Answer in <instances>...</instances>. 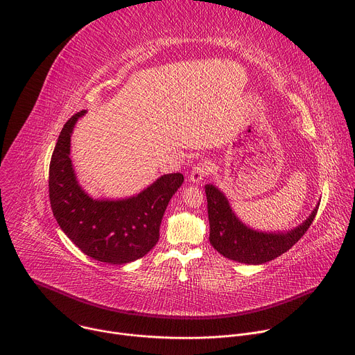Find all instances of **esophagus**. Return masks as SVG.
<instances>
[{"label":"esophagus","instance_id":"obj_1","mask_svg":"<svg viewBox=\"0 0 355 355\" xmlns=\"http://www.w3.org/2000/svg\"><path fill=\"white\" fill-rule=\"evenodd\" d=\"M211 173H212V164H211V162H208V160H200V162L192 168L189 178H191L192 182H196V184H198V182H200L204 178L209 177Z\"/></svg>","mask_w":355,"mask_h":355}]
</instances>
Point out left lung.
<instances>
[{"mask_svg": "<svg viewBox=\"0 0 355 355\" xmlns=\"http://www.w3.org/2000/svg\"><path fill=\"white\" fill-rule=\"evenodd\" d=\"M209 216V241L226 259L244 264H263L288 251L306 233L318 208L296 229L288 233H261L244 226L232 212L225 195L214 185H205Z\"/></svg>", "mask_w": 355, "mask_h": 355, "instance_id": "8db88e82", "label": "left lung"}]
</instances>
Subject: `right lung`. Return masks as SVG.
Instances as JSON below:
<instances>
[{
	"label": "right lung",
	"instance_id": "obj_1",
	"mask_svg": "<svg viewBox=\"0 0 355 355\" xmlns=\"http://www.w3.org/2000/svg\"><path fill=\"white\" fill-rule=\"evenodd\" d=\"M85 111L63 126L49 166V198L66 236L101 263L135 261L156 245L171 196L184 182L181 173L160 177L143 192L122 200H95L78 185L70 160L73 128Z\"/></svg>",
	"mask_w": 355,
	"mask_h": 355
}]
</instances>
